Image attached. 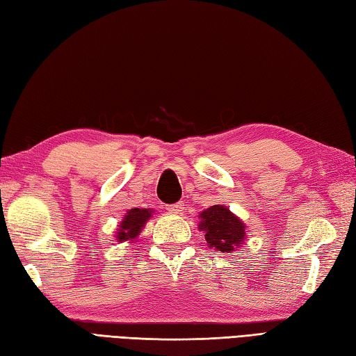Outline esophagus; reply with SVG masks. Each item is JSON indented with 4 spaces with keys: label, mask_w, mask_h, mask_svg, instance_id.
Listing matches in <instances>:
<instances>
[{
    "label": "esophagus",
    "mask_w": 356,
    "mask_h": 356,
    "mask_svg": "<svg viewBox=\"0 0 356 356\" xmlns=\"http://www.w3.org/2000/svg\"><path fill=\"white\" fill-rule=\"evenodd\" d=\"M185 210V204L182 200L180 202H176V204H172V205H170V211H172V213H182Z\"/></svg>",
    "instance_id": "34e87169"
}]
</instances>
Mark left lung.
Segmentation results:
<instances>
[{"instance_id": "left-lung-1", "label": "left lung", "mask_w": 356, "mask_h": 356, "mask_svg": "<svg viewBox=\"0 0 356 356\" xmlns=\"http://www.w3.org/2000/svg\"><path fill=\"white\" fill-rule=\"evenodd\" d=\"M200 219L199 228L205 233V241L218 252H233L245 238V225L225 207L207 208L202 211Z\"/></svg>"}]
</instances>
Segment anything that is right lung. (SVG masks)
Segmentation results:
<instances>
[{
    "label": "right lung",
    "mask_w": 356,
    "mask_h": 356,
    "mask_svg": "<svg viewBox=\"0 0 356 356\" xmlns=\"http://www.w3.org/2000/svg\"><path fill=\"white\" fill-rule=\"evenodd\" d=\"M149 218L151 210H146V208H143V210H140V208H132V210H129L127 216H124L120 229H118L117 233V241L122 242L136 238V236L142 232L146 220Z\"/></svg>",
    "instance_id": "obj_1"
}]
</instances>
